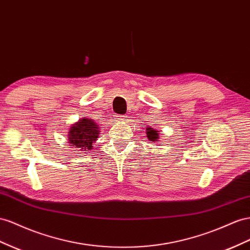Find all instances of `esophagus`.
Returning <instances> with one entry per match:
<instances>
[{"label":"esophagus","mask_w":250,"mask_h":250,"mask_svg":"<svg viewBox=\"0 0 250 250\" xmlns=\"http://www.w3.org/2000/svg\"><path fill=\"white\" fill-rule=\"evenodd\" d=\"M126 118H127V116H118L117 117V119L119 121H124V120H126Z\"/></svg>","instance_id":"esophagus-1"}]
</instances>
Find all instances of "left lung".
Instances as JSON below:
<instances>
[{
  "label": "left lung",
  "instance_id": "1",
  "mask_svg": "<svg viewBox=\"0 0 250 250\" xmlns=\"http://www.w3.org/2000/svg\"><path fill=\"white\" fill-rule=\"evenodd\" d=\"M146 136H147V139L149 140L151 143L152 142H159L160 140V137H159V131L153 129V128H151L150 126H148L146 128Z\"/></svg>",
  "mask_w": 250,
  "mask_h": 250
}]
</instances>
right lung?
I'll list each match as a JSON object with an SVG mask.
<instances>
[{"label":"right lung","mask_w":250,"mask_h":250,"mask_svg":"<svg viewBox=\"0 0 250 250\" xmlns=\"http://www.w3.org/2000/svg\"><path fill=\"white\" fill-rule=\"evenodd\" d=\"M99 134V125L92 119L82 118L70 126L67 134V142L71 147L78 148L80 150H90L93 143L97 142Z\"/></svg>","instance_id":"obj_1"}]
</instances>
